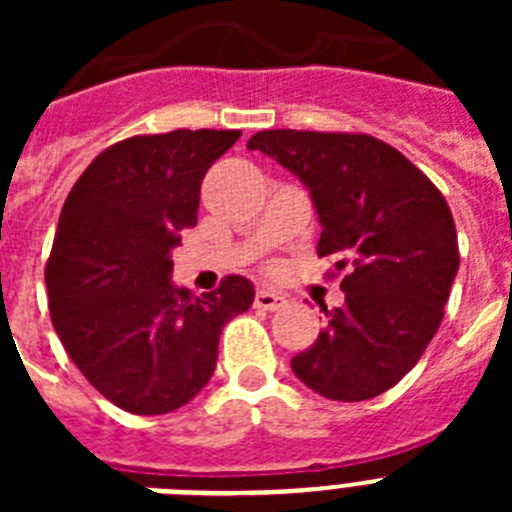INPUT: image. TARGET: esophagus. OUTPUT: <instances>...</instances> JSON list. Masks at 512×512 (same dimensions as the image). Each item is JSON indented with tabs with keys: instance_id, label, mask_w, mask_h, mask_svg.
Listing matches in <instances>:
<instances>
[{
	"instance_id": "esophagus-1",
	"label": "esophagus",
	"mask_w": 512,
	"mask_h": 512,
	"mask_svg": "<svg viewBox=\"0 0 512 512\" xmlns=\"http://www.w3.org/2000/svg\"><path fill=\"white\" fill-rule=\"evenodd\" d=\"M253 305L259 307V310H279V307L287 305V300H284L282 295H277V292L259 289V292H256V300H253Z\"/></svg>"
}]
</instances>
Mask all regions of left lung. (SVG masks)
<instances>
[{
  "mask_svg": "<svg viewBox=\"0 0 512 512\" xmlns=\"http://www.w3.org/2000/svg\"><path fill=\"white\" fill-rule=\"evenodd\" d=\"M248 148L300 176L323 225L318 256L346 271V302L325 312L328 325L292 372L328 400L382 395L418 364L443 320L459 271L449 205L418 166L372 135L261 130Z\"/></svg>",
  "mask_w": 512,
  "mask_h": 512,
  "instance_id": "1",
  "label": "left lung"
}]
</instances>
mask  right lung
I'll return each mask as SVG.
<instances>
[{
    "label": "right lung",
    "mask_w": 512,
    "mask_h": 512,
    "mask_svg": "<svg viewBox=\"0 0 512 512\" xmlns=\"http://www.w3.org/2000/svg\"><path fill=\"white\" fill-rule=\"evenodd\" d=\"M241 130H171L104 148L71 187L45 266L71 361L117 408L164 415L210 382L225 323L253 302L246 277L192 295L171 251L197 225L207 169Z\"/></svg>",
    "instance_id": "add662e5"
}]
</instances>
